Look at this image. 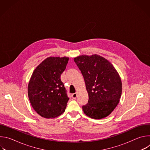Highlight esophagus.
<instances>
[{
	"mask_svg": "<svg viewBox=\"0 0 150 150\" xmlns=\"http://www.w3.org/2000/svg\"><path fill=\"white\" fill-rule=\"evenodd\" d=\"M76 96H77V94L76 93H74L72 94V97L74 98V99H75L76 98Z\"/></svg>",
	"mask_w": 150,
	"mask_h": 150,
	"instance_id": "esophagus-1",
	"label": "esophagus"
}]
</instances>
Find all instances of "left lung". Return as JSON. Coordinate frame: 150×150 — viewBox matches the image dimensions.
I'll list each match as a JSON object with an SVG mask.
<instances>
[{"mask_svg":"<svg viewBox=\"0 0 150 150\" xmlns=\"http://www.w3.org/2000/svg\"><path fill=\"white\" fill-rule=\"evenodd\" d=\"M81 71L88 94V103L82 105L87 116L100 119L116 108L122 94V81L114 67L97 55H82L74 58Z\"/></svg>","mask_w":150,"mask_h":150,"instance_id":"8db88e82","label":"left lung"}]
</instances>
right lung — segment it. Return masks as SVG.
I'll return each mask as SVG.
<instances>
[{
  "mask_svg": "<svg viewBox=\"0 0 150 150\" xmlns=\"http://www.w3.org/2000/svg\"><path fill=\"white\" fill-rule=\"evenodd\" d=\"M68 60L67 57H49L32 74L28 95L33 108L41 117L54 118L65 110L69 98L60 76Z\"/></svg>",
  "mask_w": 150,
  "mask_h": 150,
  "instance_id": "right-lung-1",
  "label": "right lung"
}]
</instances>
